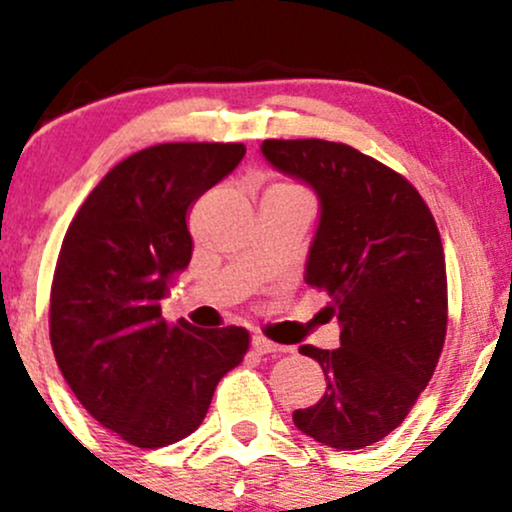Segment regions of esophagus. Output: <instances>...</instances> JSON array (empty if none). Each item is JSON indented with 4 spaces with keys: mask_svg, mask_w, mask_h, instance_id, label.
<instances>
[{
    "mask_svg": "<svg viewBox=\"0 0 512 512\" xmlns=\"http://www.w3.org/2000/svg\"><path fill=\"white\" fill-rule=\"evenodd\" d=\"M252 350L260 352V355H274V352H284L286 347L277 345V342H272V340H267V338H260V335H257V338H252Z\"/></svg>",
    "mask_w": 512,
    "mask_h": 512,
    "instance_id": "obj_1",
    "label": "esophagus"
}]
</instances>
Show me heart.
Masks as SVG:
<instances>
[{"mask_svg":"<svg viewBox=\"0 0 512 512\" xmlns=\"http://www.w3.org/2000/svg\"><path fill=\"white\" fill-rule=\"evenodd\" d=\"M279 189H296V187H291V184H277Z\"/></svg>","mask_w":512,"mask_h":512,"instance_id":"b5f03b06","label":"heart"}]
</instances>
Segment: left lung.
Here are the masks:
<instances>
[{
  "label": "left lung",
  "instance_id": "1",
  "mask_svg": "<svg viewBox=\"0 0 512 512\" xmlns=\"http://www.w3.org/2000/svg\"><path fill=\"white\" fill-rule=\"evenodd\" d=\"M277 170L320 199L306 284L330 296L338 350L301 345L325 374L323 398L294 425L335 449H362L403 423L447 335V269L435 218L403 174L345 143H262Z\"/></svg>",
  "mask_w": 512,
  "mask_h": 512
}]
</instances>
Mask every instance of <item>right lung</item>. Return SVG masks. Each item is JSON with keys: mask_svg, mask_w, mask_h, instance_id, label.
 <instances>
[{"mask_svg": "<svg viewBox=\"0 0 512 512\" xmlns=\"http://www.w3.org/2000/svg\"><path fill=\"white\" fill-rule=\"evenodd\" d=\"M243 143H160L111 167L67 228L50 286V345L77 401L143 449L199 428L250 333L167 323L160 299L192 260L189 211Z\"/></svg>", "mask_w": 512, "mask_h": 512, "instance_id": "add662e5", "label": "right lung"}]
</instances>
